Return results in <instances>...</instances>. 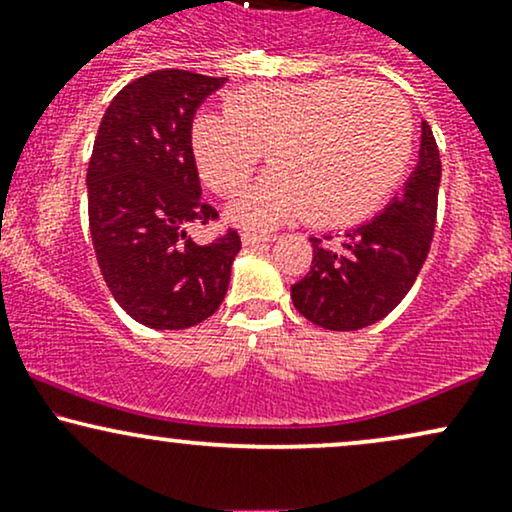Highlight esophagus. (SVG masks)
<instances>
[{"label": "esophagus", "mask_w": 512, "mask_h": 512, "mask_svg": "<svg viewBox=\"0 0 512 512\" xmlns=\"http://www.w3.org/2000/svg\"><path fill=\"white\" fill-rule=\"evenodd\" d=\"M276 236H257V233H243L240 240H243L245 248H252V245H262V243H272Z\"/></svg>", "instance_id": "obj_1"}]
</instances>
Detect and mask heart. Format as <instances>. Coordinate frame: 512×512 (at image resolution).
<instances>
[{"mask_svg":"<svg viewBox=\"0 0 512 512\" xmlns=\"http://www.w3.org/2000/svg\"><path fill=\"white\" fill-rule=\"evenodd\" d=\"M223 113H199L190 127L204 182L233 195L262 151L274 166L228 207L243 226H276L301 211L317 226L368 219L397 190L414 149L407 101L356 76L245 86Z\"/></svg>","mask_w":512,"mask_h":512,"instance_id":"b5f03b06","label":"heart"}]
</instances>
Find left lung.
<instances>
[{
  "instance_id": "1",
  "label": "left lung",
  "mask_w": 512,
  "mask_h": 512,
  "mask_svg": "<svg viewBox=\"0 0 512 512\" xmlns=\"http://www.w3.org/2000/svg\"><path fill=\"white\" fill-rule=\"evenodd\" d=\"M440 156L431 127L421 120L419 163L399 197L378 216L349 228L339 245L313 243V264L291 286L305 320L332 332H351L383 320L402 303L424 267L438 211Z\"/></svg>"
}]
</instances>
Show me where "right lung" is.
I'll return each instance as SVG.
<instances>
[{
	"label": "right lung",
	"instance_id": "1",
	"mask_svg": "<svg viewBox=\"0 0 512 512\" xmlns=\"http://www.w3.org/2000/svg\"><path fill=\"white\" fill-rule=\"evenodd\" d=\"M226 84L163 69L113 98L88 161V228L120 308L151 330H185L219 310L240 250L236 231L197 245L187 226L216 219L202 199L190 127Z\"/></svg>",
	"mask_w": 512,
	"mask_h": 512
}]
</instances>
